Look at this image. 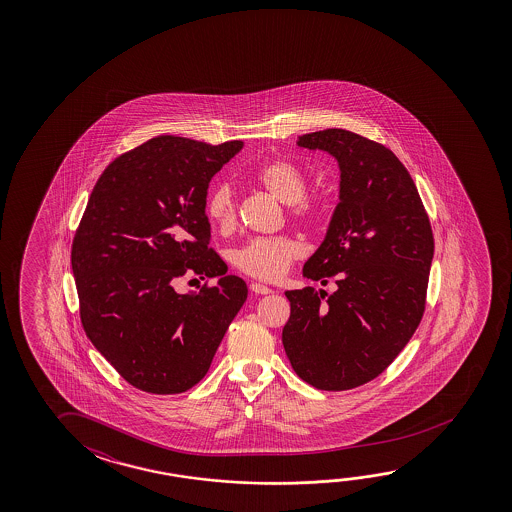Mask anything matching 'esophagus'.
<instances>
[{
	"mask_svg": "<svg viewBox=\"0 0 512 512\" xmlns=\"http://www.w3.org/2000/svg\"><path fill=\"white\" fill-rule=\"evenodd\" d=\"M250 289H252V293L262 294V296L271 293V289H269L268 285L257 284V282H253V284L250 285Z\"/></svg>",
	"mask_w": 512,
	"mask_h": 512,
	"instance_id": "1",
	"label": "esophagus"
}]
</instances>
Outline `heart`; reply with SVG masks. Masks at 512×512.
I'll return each instance as SVG.
<instances>
[{
	"label": "heart",
	"mask_w": 512,
	"mask_h": 512,
	"mask_svg": "<svg viewBox=\"0 0 512 512\" xmlns=\"http://www.w3.org/2000/svg\"><path fill=\"white\" fill-rule=\"evenodd\" d=\"M253 180L278 202L289 205L291 218L307 225H321L328 218V202L318 194H307V175L293 160L277 157L260 164ZM205 216L212 227L227 234L237 223V200L230 182L212 185L205 196ZM305 248L294 235L255 237L235 250L234 264L248 277L266 282L280 280L294 260L302 259Z\"/></svg>",
	"instance_id": "b5f03b06"
}]
</instances>
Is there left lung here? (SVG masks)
<instances>
[{"instance_id": "left-lung-1", "label": "left lung", "mask_w": 512, "mask_h": 512, "mask_svg": "<svg viewBox=\"0 0 512 512\" xmlns=\"http://www.w3.org/2000/svg\"><path fill=\"white\" fill-rule=\"evenodd\" d=\"M298 146L328 151L341 169V202L303 266V277L332 278L337 289L285 291L282 343L307 384L346 391L377 378L411 341L425 312L434 235L414 180L384 144L328 128Z\"/></svg>"}]
</instances>
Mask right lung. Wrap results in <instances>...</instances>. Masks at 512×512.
<instances>
[{
  "instance_id": "obj_1",
  "label": "right lung",
  "mask_w": 512,
  "mask_h": 512,
  "mask_svg": "<svg viewBox=\"0 0 512 512\" xmlns=\"http://www.w3.org/2000/svg\"><path fill=\"white\" fill-rule=\"evenodd\" d=\"M241 141L200 143L159 135L112 160L76 228L71 266L80 319L94 348L128 384L178 394L210 368L248 296L243 278L209 248L205 196ZM221 276L198 294L175 280Z\"/></svg>"
}]
</instances>
